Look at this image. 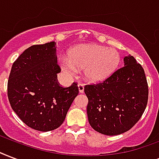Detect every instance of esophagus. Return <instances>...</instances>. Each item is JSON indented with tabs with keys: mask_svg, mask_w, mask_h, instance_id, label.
Masks as SVG:
<instances>
[{
	"mask_svg": "<svg viewBox=\"0 0 159 159\" xmlns=\"http://www.w3.org/2000/svg\"><path fill=\"white\" fill-rule=\"evenodd\" d=\"M77 87H78V91H79L80 93H84V85H83V84H78V85H77Z\"/></svg>",
	"mask_w": 159,
	"mask_h": 159,
	"instance_id": "obj_1",
	"label": "esophagus"
}]
</instances>
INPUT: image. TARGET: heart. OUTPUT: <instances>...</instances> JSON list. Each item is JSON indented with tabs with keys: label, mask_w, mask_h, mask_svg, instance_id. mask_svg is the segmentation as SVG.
I'll return each mask as SVG.
<instances>
[{
	"label": "heart",
	"mask_w": 159,
	"mask_h": 159,
	"mask_svg": "<svg viewBox=\"0 0 159 159\" xmlns=\"http://www.w3.org/2000/svg\"><path fill=\"white\" fill-rule=\"evenodd\" d=\"M120 60L119 52L114 48L88 45L72 50L68 58H61L59 62L68 76H76L77 69H83L85 79L97 83L108 78L117 70Z\"/></svg>",
	"instance_id": "1"
}]
</instances>
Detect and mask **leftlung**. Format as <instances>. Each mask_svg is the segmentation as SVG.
<instances>
[{
  "mask_svg": "<svg viewBox=\"0 0 159 159\" xmlns=\"http://www.w3.org/2000/svg\"><path fill=\"white\" fill-rule=\"evenodd\" d=\"M103 82L85 86L88 122L97 132L115 136L135 125L146 108L148 96L143 68L133 56Z\"/></svg>",
  "mask_w": 159,
  "mask_h": 159,
  "instance_id": "left-lung-1",
  "label": "left lung"
}]
</instances>
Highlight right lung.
Returning <instances> with one entry per match:
<instances>
[{
	"mask_svg": "<svg viewBox=\"0 0 159 159\" xmlns=\"http://www.w3.org/2000/svg\"><path fill=\"white\" fill-rule=\"evenodd\" d=\"M57 43L34 45L13 63L7 94L13 111L23 123L41 132L59 128L78 94L77 83L62 88L57 82Z\"/></svg>",
	"mask_w": 159,
	"mask_h": 159,
	"instance_id": "add662e5",
	"label": "right lung"
}]
</instances>
